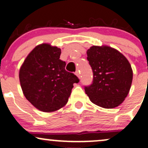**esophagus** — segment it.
I'll return each mask as SVG.
<instances>
[{
	"label": "esophagus",
	"mask_w": 148,
	"mask_h": 148,
	"mask_svg": "<svg viewBox=\"0 0 148 148\" xmlns=\"http://www.w3.org/2000/svg\"><path fill=\"white\" fill-rule=\"evenodd\" d=\"M75 75H76L77 76V77H78V78H80V71H76V72H75Z\"/></svg>",
	"instance_id": "esophagus-1"
}]
</instances>
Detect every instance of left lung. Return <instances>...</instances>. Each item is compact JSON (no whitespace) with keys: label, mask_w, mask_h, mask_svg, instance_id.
<instances>
[{"label":"left lung","mask_w":148,"mask_h":148,"mask_svg":"<svg viewBox=\"0 0 148 148\" xmlns=\"http://www.w3.org/2000/svg\"><path fill=\"white\" fill-rule=\"evenodd\" d=\"M93 82L85 86L90 101L105 109L120 105L128 95L133 73L127 58L109 46H93L87 51Z\"/></svg>","instance_id":"left-lung-1"}]
</instances>
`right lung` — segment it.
I'll return each mask as SVG.
<instances>
[{
	"instance_id": "right-lung-1",
	"label": "right lung",
	"mask_w": 148,
	"mask_h": 148,
	"mask_svg": "<svg viewBox=\"0 0 148 148\" xmlns=\"http://www.w3.org/2000/svg\"><path fill=\"white\" fill-rule=\"evenodd\" d=\"M61 49L49 44L36 46L25 59L19 71V80L25 97L34 107L52 112L68 103L73 83L79 79L65 71L60 60Z\"/></svg>"
}]
</instances>
